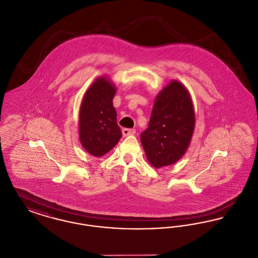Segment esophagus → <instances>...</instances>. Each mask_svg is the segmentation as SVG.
Here are the masks:
<instances>
[{"mask_svg": "<svg viewBox=\"0 0 258 258\" xmlns=\"http://www.w3.org/2000/svg\"><path fill=\"white\" fill-rule=\"evenodd\" d=\"M123 136H127V135H135V130L134 128H123L122 131Z\"/></svg>", "mask_w": 258, "mask_h": 258, "instance_id": "obj_1", "label": "esophagus"}]
</instances>
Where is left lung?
Wrapping results in <instances>:
<instances>
[{
  "label": "left lung",
  "mask_w": 258,
  "mask_h": 258,
  "mask_svg": "<svg viewBox=\"0 0 258 258\" xmlns=\"http://www.w3.org/2000/svg\"><path fill=\"white\" fill-rule=\"evenodd\" d=\"M195 125L190 95L181 82L172 80L158 94L149 126L140 136L151 165L160 168L180 160L190 144Z\"/></svg>",
  "instance_id": "1"
}]
</instances>
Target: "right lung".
Here are the masks:
<instances>
[{"label":"right lung","instance_id":"right-lung-1","mask_svg":"<svg viewBox=\"0 0 258 258\" xmlns=\"http://www.w3.org/2000/svg\"><path fill=\"white\" fill-rule=\"evenodd\" d=\"M115 94V85L106 76H100L87 90L80 105V143L97 158L108 153L122 137L112 101Z\"/></svg>","mask_w":258,"mask_h":258}]
</instances>
